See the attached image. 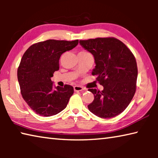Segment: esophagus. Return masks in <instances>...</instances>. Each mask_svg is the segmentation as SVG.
Returning <instances> with one entry per match:
<instances>
[{"instance_id":"1","label":"esophagus","mask_w":158,"mask_h":158,"mask_svg":"<svg viewBox=\"0 0 158 158\" xmlns=\"http://www.w3.org/2000/svg\"><path fill=\"white\" fill-rule=\"evenodd\" d=\"M74 90L75 92H79L84 90V88L82 86H80V85H75V86H74Z\"/></svg>"}]
</instances>
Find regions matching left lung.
Returning a JSON list of instances; mask_svg holds the SVG:
<instances>
[{"instance_id":"8db88e82","label":"left lung","mask_w":158,"mask_h":158,"mask_svg":"<svg viewBox=\"0 0 158 158\" xmlns=\"http://www.w3.org/2000/svg\"><path fill=\"white\" fill-rule=\"evenodd\" d=\"M79 43L94 56L96 65L92 74L104 87L102 91L89 89L94 100L88 108L102 118L118 116L127 107L136 92L138 69L135 56L115 37H98Z\"/></svg>"}]
</instances>
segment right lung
Here are the masks:
<instances>
[{"label":"right lung","instance_id":"1","mask_svg":"<svg viewBox=\"0 0 158 158\" xmlns=\"http://www.w3.org/2000/svg\"><path fill=\"white\" fill-rule=\"evenodd\" d=\"M73 41L48 40L33 44L23 53L17 69L21 95L32 110L41 116L59 113L74 93L73 87H53L51 77L59 69L60 56L75 47Z\"/></svg>","mask_w":158,"mask_h":158}]
</instances>
